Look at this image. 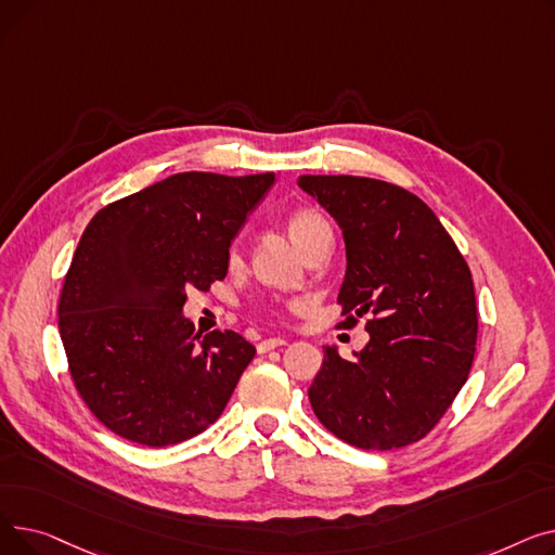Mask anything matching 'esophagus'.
<instances>
[{
  "label": "esophagus",
  "instance_id": "esophagus-1",
  "mask_svg": "<svg viewBox=\"0 0 555 555\" xmlns=\"http://www.w3.org/2000/svg\"><path fill=\"white\" fill-rule=\"evenodd\" d=\"M287 341L283 339V337H270V339H262L256 348H258V353H268V351H272V348H279V346H285Z\"/></svg>",
  "mask_w": 555,
  "mask_h": 555
}]
</instances>
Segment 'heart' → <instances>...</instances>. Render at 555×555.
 Returning <instances> with one entry per match:
<instances>
[{"label":"heart","mask_w":555,"mask_h":555,"mask_svg":"<svg viewBox=\"0 0 555 555\" xmlns=\"http://www.w3.org/2000/svg\"><path fill=\"white\" fill-rule=\"evenodd\" d=\"M285 231L289 241H293L304 254L319 241L322 236H328L331 227L326 222V218L314 211V209H297L287 216L285 220ZM238 260V249L231 247L229 251V262Z\"/></svg>","instance_id":"heart-1"}]
</instances>
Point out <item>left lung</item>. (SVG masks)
I'll use <instances>...</instances> for the list:
<instances>
[{"mask_svg":"<svg viewBox=\"0 0 555 555\" xmlns=\"http://www.w3.org/2000/svg\"><path fill=\"white\" fill-rule=\"evenodd\" d=\"M299 186L337 220L346 276L344 326L366 322L369 344L344 360L326 346L308 389L328 431L362 450L421 441L468 380L477 301L468 262L427 204L356 175H301Z\"/></svg>","mask_w":555,"mask_h":555,"instance_id":"obj_1","label":"left lung"}]
</instances>
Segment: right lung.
<instances>
[{
    "instance_id": "right-lung-1",
    "label": "right lung",
    "mask_w": 555,
    "mask_h": 555,
    "mask_svg": "<svg viewBox=\"0 0 555 555\" xmlns=\"http://www.w3.org/2000/svg\"><path fill=\"white\" fill-rule=\"evenodd\" d=\"M274 172H178L103 207L67 270L57 328L82 402L126 441L164 448L214 425L256 348L233 331L199 339L186 289H209Z\"/></svg>"
}]
</instances>
